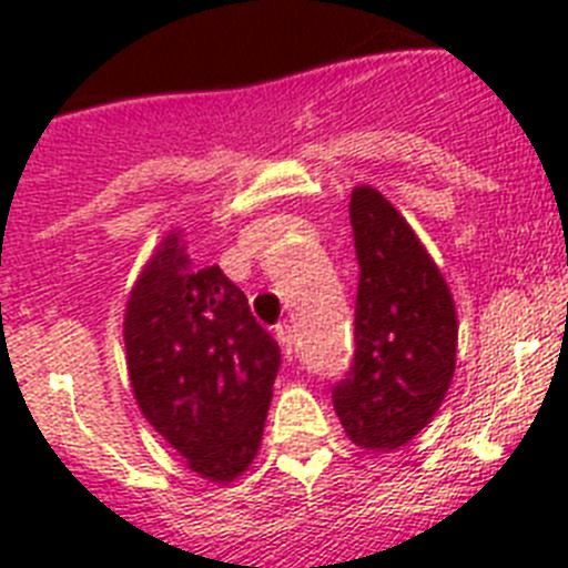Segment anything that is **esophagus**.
Listing matches in <instances>:
<instances>
[{"mask_svg":"<svg viewBox=\"0 0 568 568\" xmlns=\"http://www.w3.org/2000/svg\"><path fill=\"white\" fill-rule=\"evenodd\" d=\"M275 338H278L281 353H284V358L293 361V358H295V329L290 327L287 321H284V324H278V327H275Z\"/></svg>","mask_w":568,"mask_h":568,"instance_id":"34e87169","label":"esophagus"}]
</instances>
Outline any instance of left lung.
Here are the masks:
<instances>
[{
  "label": "left lung",
  "mask_w": 568,
  "mask_h": 568,
  "mask_svg": "<svg viewBox=\"0 0 568 568\" xmlns=\"http://www.w3.org/2000/svg\"><path fill=\"white\" fill-rule=\"evenodd\" d=\"M358 295L355 355L333 386L344 433L364 449H398L438 413L455 373L453 295L404 215L373 187L349 199Z\"/></svg>",
  "instance_id": "obj_1"
}]
</instances>
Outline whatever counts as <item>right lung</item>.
I'll list each match as a JSON object with an SVG mask.
<instances>
[{
  "mask_svg": "<svg viewBox=\"0 0 568 568\" xmlns=\"http://www.w3.org/2000/svg\"><path fill=\"white\" fill-rule=\"evenodd\" d=\"M124 346L144 418L190 469L224 484L247 469L281 366L247 295L219 267H190L170 235L130 293Z\"/></svg>",
  "mask_w": 568,
  "mask_h": 568,
  "instance_id": "1",
  "label": "right lung"
}]
</instances>
